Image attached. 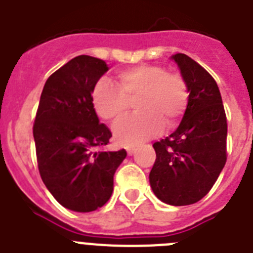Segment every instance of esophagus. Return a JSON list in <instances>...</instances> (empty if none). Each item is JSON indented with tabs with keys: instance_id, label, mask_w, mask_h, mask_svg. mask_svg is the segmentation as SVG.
<instances>
[{
	"instance_id": "esophagus-1",
	"label": "esophagus",
	"mask_w": 253,
	"mask_h": 253,
	"mask_svg": "<svg viewBox=\"0 0 253 253\" xmlns=\"http://www.w3.org/2000/svg\"><path fill=\"white\" fill-rule=\"evenodd\" d=\"M126 153H128V156H133L135 153V148H133V147H126Z\"/></svg>"
}]
</instances>
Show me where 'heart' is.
Masks as SVG:
<instances>
[{
  "mask_svg": "<svg viewBox=\"0 0 253 253\" xmlns=\"http://www.w3.org/2000/svg\"><path fill=\"white\" fill-rule=\"evenodd\" d=\"M119 86L101 78L92 91V105L100 118L115 120L128 107L129 100L138 99V115H128L114 124L116 140L135 146L153 137L162 128V119L169 124L184 113L187 88L181 76L167 73L163 67L143 64L125 69L118 75Z\"/></svg>",
  "mask_w": 253,
  "mask_h": 253,
  "instance_id": "b5f03b06",
  "label": "heart"
}]
</instances>
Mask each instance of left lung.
<instances>
[{"mask_svg":"<svg viewBox=\"0 0 253 253\" xmlns=\"http://www.w3.org/2000/svg\"><path fill=\"white\" fill-rule=\"evenodd\" d=\"M176 62L189 100L173 133L156 142L149 184L161 202L175 207L204 198L227 161V118L214 78L195 60L177 53Z\"/></svg>","mask_w":253,"mask_h":253,"instance_id":"obj_1","label":"left lung"}]
</instances>
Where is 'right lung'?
Listing matches in <instances>:
<instances>
[{
  "instance_id": "obj_1",
  "label": "right lung",
  "mask_w": 253,
  "mask_h": 253,
  "mask_svg": "<svg viewBox=\"0 0 253 253\" xmlns=\"http://www.w3.org/2000/svg\"><path fill=\"white\" fill-rule=\"evenodd\" d=\"M109 67L78 55L46 80L35 116L34 140L42 180L54 199L73 211L99 209L110 199L125 149L102 151L111 131L92 105L95 84Z\"/></svg>"
}]
</instances>
